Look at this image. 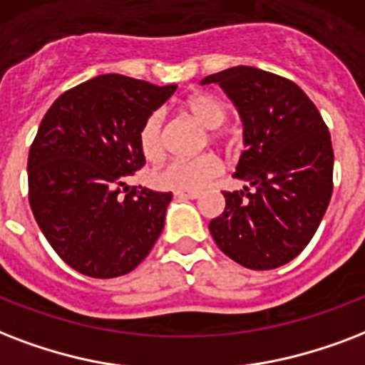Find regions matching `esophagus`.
I'll return each mask as SVG.
<instances>
[{
    "label": "esophagus",
    "mask_w": 365,
    "mask_h": 365,
    "mask_svg": "<svg viewBox=\"0 0 365 365\" xmlns=\"http://www.w3.org/2000/svg\"><path fill=\"white\" fill-rule=\"evenodd\" d=\"M175 196L182 197V200H197L200 194L197 192H175Z\"/></svg>",
    "instance_id": "obj_1"
}]
</instances>
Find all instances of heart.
Instances as JSON below:
<instances>
[{"label": "heart", "mask_w": 365, "mask_h": 365, "mask_svg": "<svg viewBox=\"0 0 365 365\" xmlns=\"http://www.w3.org/2000/svg\"><path fill=\"white\" fill-rule=\"evenodd\" d=\"M185 108L209 129L221 127L228 118L227 104L221 98L200 93L185 103ZM138 146L146 160L158 162L165 154L163 143V114L160 110L152 112L138 131ZM222 171V162L215 154H202L197 158H179L163 165L154 173V182L163 190L200 192L211 185Z\"/></svg>", "instance_id": "obj_1"}]
</instances>
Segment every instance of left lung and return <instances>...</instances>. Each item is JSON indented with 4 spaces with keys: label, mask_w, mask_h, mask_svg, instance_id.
<instances>
[{
    "label": "left lung",
    "mask_w": 365,
    "mask_h": 365,
    "mask_svg": "<svg viewBox=\"0 0 365 365\" xmlns=\"http://www.w3.org/2000/svg\"><path fill=\"white\" fill-rule=\"evenodd\" d=\"M219 83L244 121L234 177L253 190L222 192L209 222L219 250L251 270H272L309 245L333 192V148L320 112L297 83L253 66L203 78Z\"/></svg>",
    "instance_id": "obj_1"
}]
</instances>
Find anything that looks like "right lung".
Here are the masks:
<instances>
[{
  "mask_svg": "<svg viewBox=\"0 0 365 365\" xmlns=\"http://www.w3.org/2000/svg\"><path fill=\"white\" fill-rule=\"evenodd\" d=\"M177 86L120 74L97 76L62 93L41 120L28 154V197L56 255L91 278L131 272L156 244L171 192L133 186L144 165L138 131Z\"/></svg>",
  "mask_w": 365,
  "mask_h": 365,
  "instance_id": "right-lung-1",
  "label": "right lung"
}]
</instances>
